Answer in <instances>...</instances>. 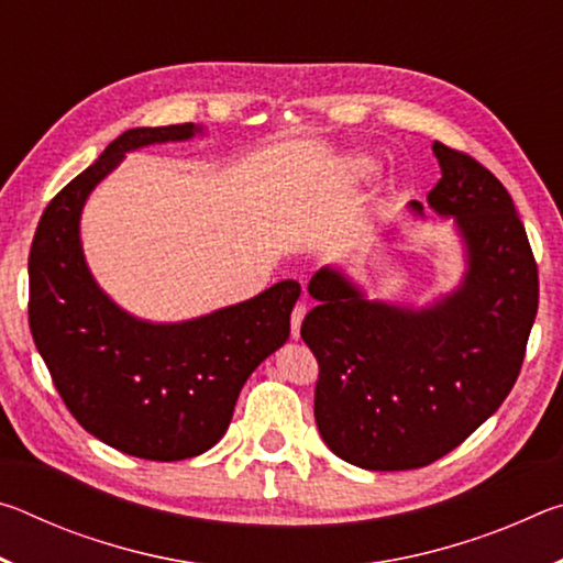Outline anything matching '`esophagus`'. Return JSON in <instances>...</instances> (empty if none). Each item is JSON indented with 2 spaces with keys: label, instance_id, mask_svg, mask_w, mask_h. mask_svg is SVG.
Masks as SVG:
<instances>
[{
  "label": "esophagus",
  "instance_id": "34e87169",
  "mask_svg": "<svg viewBox=\"0 0 563 563\" xmlns=\"http://www.w3.org/2000/svg\"><path fill=\"white\" fill-rule=\"evenodd\" d=\"M305 312H308V305H302V302H298V305H295V308H292V316H290V332H292V338H295V340L300 338V325H302Z\"/></svg>",
  "mask_w": 563,
  "mask_h": 563
}]
</instances>
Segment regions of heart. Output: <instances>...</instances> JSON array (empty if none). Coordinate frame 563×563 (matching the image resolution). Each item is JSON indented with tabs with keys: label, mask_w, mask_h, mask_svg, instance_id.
<instances>
[{
	"label": "heart",
	"mask_w": 563,
	"mask_h": 563,
	"mask_svg": "<svg viewBox=\"0 0 563 563\" xmlns=\"http://www.w3.org/2000/svg\"><path fill=\"white\" fill-rule=\"evenodd\" d=\"M367 168V164H357V170H365Z\"/></svg>",
	"instance_id": "obj_1"
}]
</instances>
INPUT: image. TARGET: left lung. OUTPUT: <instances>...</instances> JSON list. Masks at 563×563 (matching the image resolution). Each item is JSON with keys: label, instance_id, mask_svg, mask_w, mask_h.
<instances>
[{"label": "left lung", "instance_id": "1", "mask_svg": "<svg viewBox=\"0 0 563 563\" xmlns=\"http://www.w3.org/2000/svg\"><path fill=\"white\" fill-rule=\"evenodd\" d=\"M432 148L442 178L427 201L464 238L462 288L407 310L365 300L338 271L308 285L318 308L300 335L320 367L318 430L362 470H417L460 446L511 393L539 310V268L509 190L464 151Z\"/></svg>", "mask_w": 563, "mask_h": 563}]
</instances>
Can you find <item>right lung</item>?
Returning <instances> with one entry per match:
<instances>
[{
	"instance_id": "obj_1",
	"label": "right lung",
	"mask_w": 563,
	"mask_h": 563,
	"mask_svg": "<svg viewBox=\"0 0 563 563\" xmlns=\"http://www.w3.org/2000/svg\"><path fill=\"white\" fill-rule=\"evenodd\" d=\"M194 123L131 129L44 208L30 251V328L54 387L84 430L123 454L178 462L203 454L231 424L261 362L290 338L300 285L176 325L117 308L93 283L79 243L84 201L126 151L194 136Z\"/></svg>"
}]
</instances>
